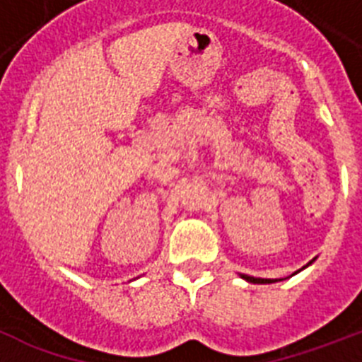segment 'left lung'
<instances>
[{
  "instance_id": "1",
  "label": "left lung",
  "mask_w": 362,
  "mask_h": 362,
  "mask_svg": "<svg viewBox=\"0 0 362 362\" xmlns=\"http://www.w3.org/2000/svg\"><path fill=\"white\" fill-rule=\"evenodd\" d=\"M313 261H315V259H312V261H310V263L306 264V267H310V264H312ZM306 267H303V268H300V270H305ZM300 270H297L296 274H299ZM296 274H292V276H296ZM241 279L248 281V283H254V284H268V283H276V281H283V279H261V277H250V276H245V274H241Z\"/></svg>"
}]
</instances>
